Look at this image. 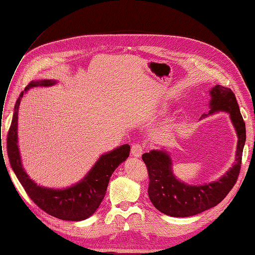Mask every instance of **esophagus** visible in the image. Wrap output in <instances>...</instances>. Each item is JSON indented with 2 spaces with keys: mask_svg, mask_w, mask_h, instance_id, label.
<instances>
[{
  "mask_svg": "<svg viewBox=\"0 0 255 255\" xmlns=\"http://www.w3.org/2000/svg\"><path fill=\"white\" fill-rule=\"evenodd\" d=\"M143 151V145L139 142H136L132 144V148H130V153H132V155L135 157H139L141 156Z\"/></svg>",
  "mask_w": 255,
  "mask_h": 255,
  "instance_id": "obj_1",
  "label": "esophagus"
}]
</instances>
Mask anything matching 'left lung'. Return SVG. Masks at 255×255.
Returning a JSON list of instances; mask_svg holds the SVG:
<instances>
[{
    "label": "left lung",
    "instance_id": "8db88e82",
    "mask_svg": "<svg viewBox=\"0 0 255 255\" xmlns=\"http://www.w3.org/2000/svg\"><path fill=\"white\" fill-rule=\"evenodd\" d=\"M210 94V114L228 112L238 136L236 163L225 176L201 186H190L175 179L171 171V159L165 151L153 150L141 156L148 169V194L151 202L159 212L172 217H189L220 203L234 187L241 171L246 126L236 97L230 88L220 85H216Z\"/></svg>",
    "mask_w": 255,
    "mask_h": 255
}]
</instances>
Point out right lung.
<instances>
[{"label":"right lung","instance_id":"add662e5","mask_svg":"<svg viewBox=\"0 0 255 255\" xmlns=\"http://www.w3.org/2000/svg\"><path fill=\"white\" fill-rule=\"evenodd\" d=\"M55 83V81L50 80L30 82L24 91L35 86H50ZM24 91L21 92L14 105L12 121L7 134V154L12 170L28 197L43 212L61 220L80 221L86 219L101 204L109 186L110 177L119 164L125 161L129 155V145L123 144L114 151L104 154L82 182L70 188L55 190L37 186V184L30 180L23 170L17 144L18 111Z\"/></svg>","mask_w":255,"mask_h":255}]
</instances>
